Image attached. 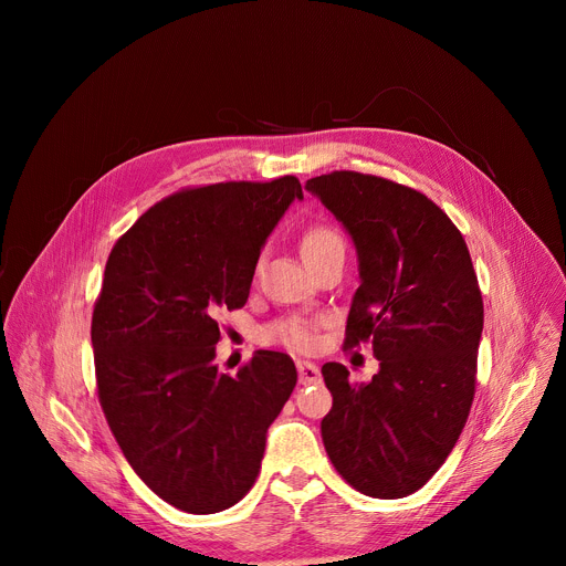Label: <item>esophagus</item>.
<instances>
[{
	"mask_svg": "<svg viewBox=\"0 0 566 566\" xmlns=\"http://www.w3.org/2000/svg\"><path fill=\"white\" fill-rule=\"evenodd\" d=\"M297 374H300L302 385H315V382L322 380L319 367L315 363H308V360H297Z\"/></svg>",
	"mask_w": 566,
	"mask_h": 566,
	"instance_id": "esophagus-1",
	"label": "esophagus"
}]
</instances>
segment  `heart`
Masks as SVG:
<instances>
[{
	"instance_id": "b5f03b06",
	"label": "heart",
	"mask_w": 566,
	"mask_h": 566,
	"mask_svg": "<svg viewBox=\"0 0 566 566\" xmlns=\"http://www.w3.org/2000/svg\"><path fill=\"white\" fill-rule=\"evenodd\" d=\"M329 251H345V241L338 230H334L332 226H313L311 230H306V234L302 239L304 260L325 255ZM271 336L275 340H280L282 345L297 349V352L313 347V327H311V322H306L302 317H291V319L277 322V325L271 329Z\"/></svg>"
}]
</instances>
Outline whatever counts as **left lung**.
I'll use <instances>...</instances> for the list:
<instances>
[{"label": "left lung", "instance_id": "obj_1", "mask_svg": "<svg viewBox=\"0 0 566 566\" xmlns=\"http://www.w3.org/2000/svg\"><path fill=\"white\" fill-rule=\"evenodd\" d=\"M304 188L334 212L358 255L345 347L369 340L380 363L369 382H352L340 363L322 365L334 396L322 441L363 495L408 497L443 465L472 406L483 302L468 247L412 188L347 170Z\"/></svg>", "mask_w": 566, "mask_h": 566}]
</instances>
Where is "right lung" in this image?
Instances as JSON below:
<instances>
[{
    "label": "right lung",
    "mask_w": 566,
    "mask_h": 566,
    "mask_svg": "<svg viewBox=\"0 0 566 566\" xmlns=\"http://www.w3.org/2000/svg\"><path fill=\"white\" fill-rule=\"evenodd\" d=\"M295 177L228 181L149 208L109 253L92 317L98 398L134 472L175 509L210 515L255 483L266 432L297 371L260 349L237 371L214 360L219 308H241Z\"/></svg>",
    "instance_id": "right-lung-1"
}]
</instances>
